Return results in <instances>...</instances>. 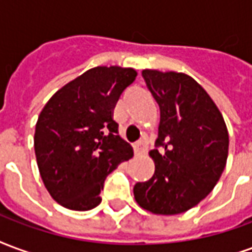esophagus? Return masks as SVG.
<instances>
[{
  "label": "esophagus",
  "mask_w": 252,
  "mask_h": 252,
  "mask_svg": "<svg viewBox=\"0 0 252 252\" xmlns=\"http://www.w3.org/2000/svg\"><path fill=\"white\" fill-rule=\"evenodd\" d=\"M146 150H148V146H146L144 141H138V142L134 144V153L137 154V156L146 153Z\"/></svg>",
  "instance_id": "obj_1"
}]
</instances>
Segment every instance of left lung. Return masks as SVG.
Here are the masks:
<instances>
[{
	"mask_svg": "<svg viewBox=\"0 0 252 252\" xmlns=\"http://www.w3.org/2000/svg\"><path fill=\"white\" fill-rule=\"evenodd\" d=\"M159 106L158 138L150 150L153 177L134 185L135 201L157 215H177L207 197L228 156L223 115L207 91L181 72L142 71Z\"/></svg>",
	"mask_w": 252,
	"mask_h": 252,
	"instance_id": "1",
	"label": "left lung"
}]
</instances>
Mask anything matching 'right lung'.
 <instances>
[{"mask_svg": "<svg viewBox=\"0 0 252 252\" xmlns=\"http://www.w3.org/2000/svg\"><path fill=\"white\" fill-rule=\"evenodd\" d=\"M135 76L133 68H91L60 88L41 110L34 153L44 185L60 205L95 208L106 177L133 157V148L118 135L113 110Z\"/></svg>", "mask_w": 252, "mask_h": 252, "instance_id": "obj_1", "label": "right lung"}]
</instances>
